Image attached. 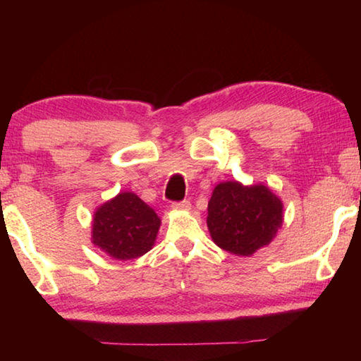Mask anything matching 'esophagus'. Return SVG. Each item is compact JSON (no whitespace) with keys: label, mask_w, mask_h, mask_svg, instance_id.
I'll list each match as a JSON object with an SVG mask.
<instances>
[{"label":"esophagus","mask_w":361,"mask_h":361,"mask_svg":"<svg viewBox=\"0 0 361 361\" xmlns=\"http://www.w3.org/2000/svg\"><path fill=\"white\" fill-rule=\"evenodd\" d=\"M172 209L178 212H186V210H191V204H189V200H183V202H175L172 205Z\"/></svg>","instance_id":"obj_1"}]
</instances>
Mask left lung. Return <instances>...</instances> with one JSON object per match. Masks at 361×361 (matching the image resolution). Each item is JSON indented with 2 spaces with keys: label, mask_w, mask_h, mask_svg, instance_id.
Returning a JSON list of instances; mask_svg holds the SVG:
<instances>
[{
  "label": "left lung",
  "mask_w": 361,
  "mask_h": 361,
  "mask_svg": "<svg viewBox=\"0 0 361 361\" xmlns=\"http://www.w3.org/2000/svg\"><path fill=\"white\" fill-rule=\"evenodd\" d=\"M283 223V204L267 186L223 181L215 186L209 202L212 240L237 256H252L267 247Z\"/></svg>",
  "instance_id": "left-lung-1"
}]
</instances>
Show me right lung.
Instances as JSON below:
<instances>
[{
	"mask_svg": "<svg viewBox=\"0 0 361 361\" xmlns=\"http://www.w3.org/2000/svg\"><path fill=\"white\" fill-rule=\"evenodd\" d=\"M161 218L135 192L122 191L97 207L92 243L113 259H135L154 247Z\"/></svg>",
	"mask_w": 361,
	"mask_h": 361,
	"instance_id": "1",
	"label": "right lung"
}]
</instances>
